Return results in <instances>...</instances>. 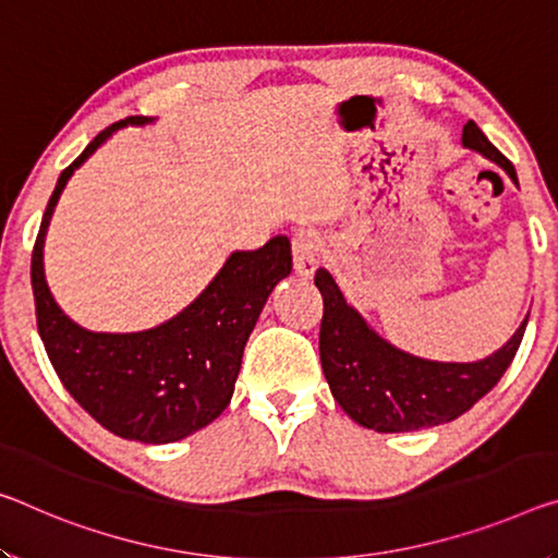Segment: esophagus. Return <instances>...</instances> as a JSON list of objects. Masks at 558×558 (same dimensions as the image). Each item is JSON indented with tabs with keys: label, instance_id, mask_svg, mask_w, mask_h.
Segmentation results:
<instances>
[{
	"label": "esophagus",
	"instance_id": "1",
	"mask_svg": "<svg viewBox=\"0 0 558 558\" xmlns=\"http://www.w3.org/2000/svg\"><path fill=\"white\" fill-rule=\"evenodd\" d=\"M317 260H320V235L315 231H298L293 235V263L298 276L313 278Z\"/></svg>",
	"mask_w": 558,
	"mask_h": 558
}]
</instances>
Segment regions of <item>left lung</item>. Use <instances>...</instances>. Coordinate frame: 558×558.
I'll return each mask as SVG.
<instances>
[{
    "label": "left lung",
    "mask_w": 558,
    "mask_h": 558,
    "mask_svg": "<svg viewBox=\"0 0 558 558\" xmlns=\"http://www.w3.org/2000/svg\"><path fill=\"white\" fill-rule=\"evenodd\" d=\"M462 144L504 168L517 183L514 166L489 144L474 121L464 123ZM315 286L325 303L320 362L327 385L352 420L375 432L437 427L472 410L507 373L529 320L524 317L507 344L484 360H427L400 350L373 330L365 317L348 303L330 270H317Z\"/></svg>",
    "instance_id": "obj_1"
}]
</instances>
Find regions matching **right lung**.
<instances>
[{
    "instance_id": "add662e5",
    "label": "right lung",
    "mask_w": 558,
    "mask_h": 558,
    "mask_svg": "<svg viewBox=\"0 0 558 558\" xmlns=\"http://www.w3.org/2000/svg\"><path fill=\"white\" fill-rule=\"evenodd\" d=\"M154 121L113 123L61 171L34 243L32 290L39 338L66 392L117 437L168 445L203 429L231 404L245 342L272 288L293 270V255L288 235L270 238L258 251H233L191 305L148 330L94 332L61 311L44 276V238L61 191L119 129Z\"/></svg>"
}]
</instances>
